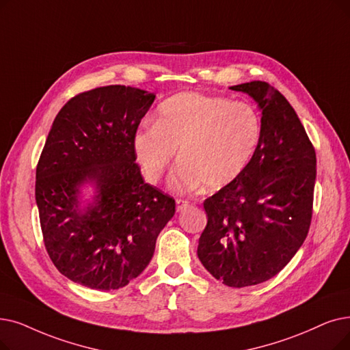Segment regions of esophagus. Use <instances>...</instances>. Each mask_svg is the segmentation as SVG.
Here are the masks:
<instances>
[{
	"label": "esophagus",
	"instance_id": "obj_1",
	"mask_svg": "<svg viewBox=\"0 0 350 350\" xmlns=\"http://www.w3.org/2000/svg\"><path fill=\"white\" fill-rule=\"evenodd\" d=\"M176 208H177V211H183V210H186L187 207H189V202L187 200H183V199H177L176 200Z\"/></svg>",
	"mask_w": 350,
	"mask_h": 350
}]
</instances>
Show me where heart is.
I'll return each instance as SVG.
<instances>
[{"label": "heart", "mask_w": 350, "mask_h": 350, "mask_svg": "<svg viewBox=\"0 0 350 350\" xmlns=\"http://www.w3.org/2000/svg\"><path fill=\"white\" fill-rule=\"evenodd\" d=\"M262 140V117L253 104L199 93H180L163 101L154 126L134 135L142 170L157 183L174 161L177 191L207 186L221 189L246 172Z\"/></svg>", "instance_id": "1"}]
</instances>
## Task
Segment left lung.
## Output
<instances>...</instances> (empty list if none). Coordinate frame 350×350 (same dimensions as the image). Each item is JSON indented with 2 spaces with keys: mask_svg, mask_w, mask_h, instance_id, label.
Returning <instances> with one entry per match:
<instances>
[{
  "mask_svg": "<svg viewBox=\"0 0 350 350\" xmlns=\"http://www.w3.org/2000/svg\"><path fill=\"white\" fill-rule=\"evenodd\" d=\"M262 110V140L246 172L204 200L199 256L230 287L263 283L292 260L313 211L316 153L293 107L265 81L232 85Z\"/></svg>",
  "mask_w": 350,
  "mask_h": 350,
  "instance_id": "1",
  "label": "left lung"
}]
</instances>
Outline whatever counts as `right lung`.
<instances>
[{
    "mask_svg": "<svg viewBox=\"0 0 350 350\" xmlns=\"http://www.w3.org/2000/svg\"><path fill=\"white\" fill-rule=\"evenodd\" d=\"M156 96L126 85L84 91L58 111L36 173L44 245L58 271L96 291L147 267L176 202L144 183L134 135ZM84 184L96 193L85 206Z\"/></svg>",
    "mask_w": 350,
    "mask_h": 350,
    "instance_id": "1",
    "label": "right lung"
}]
</instances>
